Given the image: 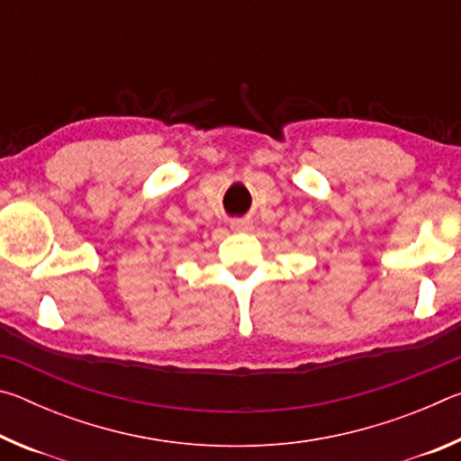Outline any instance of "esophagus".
<instances>
[{"mask_svg": "<svg viewBox=\"0 0 461 461\" xmlns=\"http://www.w3.org/2000/svg\"><path fill=\"white\" fill-rule=\"evenodd\" d=\"M230 228L236 231H248L249 230V221L248 220H231Z\"/></svg>", "mask_w": 461, "mask_h": 461, "instance_id": "esophagus-1", "label": "esophagus"}]
</instances>
